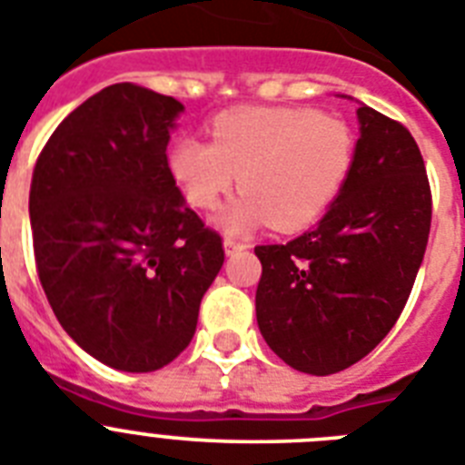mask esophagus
I'll return each mask as SVG.
<instances>
[{"label":"esophagus","mask_w":465,"mask_h":465,"mask_svg":"<svg viewBox=\"0 0 465 465\" xmlns=\"http://www.w3.org/2000/svg\"><path fill=\"white\" fill-rule=\"evenodd\" d=\"M245 248H251V245L245 243V241H236V239H232V236H226V239H224V251H226V255H233V252H241V251H245Z\"/></svg>","instance_id":"1"}]
</instances>
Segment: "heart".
<instances>
[{
  "label": "heart",
  "instance_id": "1",
  "mask_svg": "<svg viewBox=\"0 0 465 465\" xmlns=\"http://www.w3.org/2000/svg\"><path fill=\"white\" fill-rule=\"evenodd\" d=\"M213 142L182 136L170 170L191 205L214 208L236 186L243 196L217 217L226 232L272 222L298 232L338 198L357 160V134L341 115L314 108H239L210 123Z\"/></svg>",
  "mask_w": 465,
  "mask_h": 465
}]
</instances>
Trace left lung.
<instances>
[{"instance_id":"1","label":"left lung","mask_w":465,"mask_h":465,"mask_svg":"<svg viewBox=\"0 0 465 465\" xmlns=\"http://www.w3.org/2000/svg\"><path fill=\"white\" fill-rule=\"evenodd\" d=\"M357 118L352 174L319 224L255 248L260 333L288 366L312 376L357 364L390 333L430 233V184L411 132L364 104Z\"/></svg>"}]
</instances>
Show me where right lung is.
Masks as SVG:
<instances>
[{
  "label": "right lung",
  "instance_id": "add662e5",
  "mask_svg": "<svg viewBox=\"0 0 465 465\" xmlns=\"http://www.w3.org/2000/svg\"><path fill=\"white\" fill-rule=\"evenodd\" d=\"M184 106L132 82L89 96L35 163L37 274L65 333L130 373L163 369L196 333L224 264L222 236L186 205L167 163Z\"/></svg>",
  "mask_w": 465,
  "mask_h": 465
}]
</instances>
